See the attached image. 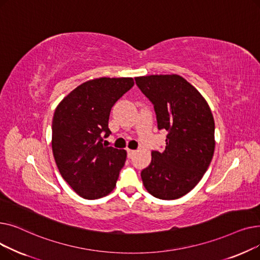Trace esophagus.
<instances>
[{"label":"esophagus","instance_id":"esophagus-1","mask_svg":"<svg viewBox=\"0 0 260 260\" xmlns=\"http://www.w3.org/2000/svg\"><path fill=\"white\" fill-rule=\"evenodd\" d=\"M126 151H127V157L128 158H132L134 156V154L136 153V151H134V149H129V148H127Z\"/></svg>","mask_w":260,"mask_h":260}]
</instances>
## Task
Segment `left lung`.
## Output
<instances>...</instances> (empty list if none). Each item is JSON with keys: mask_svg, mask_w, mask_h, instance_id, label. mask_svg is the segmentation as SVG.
Instances as JSON below:
<instances>
[{"mask_svg": "<svg viewBox=\"0 0 260 260\" xmlns=\"http://www.w3.org/2000/svg\"><path fill=\"white\" fill-rule=\"evenodd\" d=\"M154 105L158 129L168 131L166 149L152 152L141 172L147 192L163 200L178 199L201 180L215 149V123L201 93L178 75L135 78Z\"/></svg>", "mask_w": 260, "mask_h": 260, "instance_id": "left-lung-1", "label": "left lung"}]
</instances>
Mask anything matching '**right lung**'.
<instances>
[{
  "label": "right lung",
  "instance_id": "1",
  "mask_svg": "<svg viewBox=\"0 0 260 260\" xmlns=\"http://www.w3.org/2000/svg\"><path fill=\"white\" fill-rule=\"evenodd\" d=\"M134 86L133 78L84 82L60 102L52 119V153L64 180L85 199L108 195L116 186L126 151L103 144L111 134L114 104Z\"/></svg>",
  "mask_w": 260,
  "mask_h": 260
}]
</instances>
